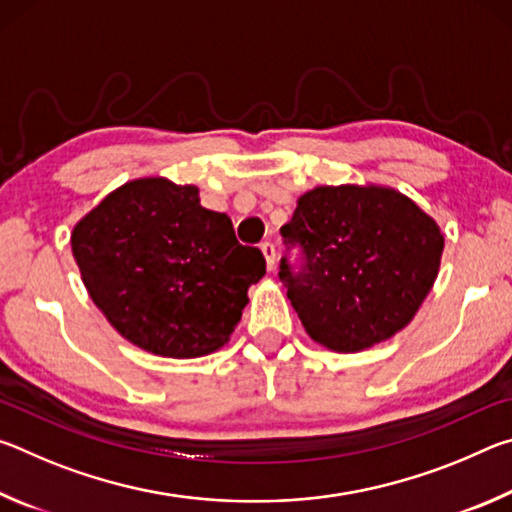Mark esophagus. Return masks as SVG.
Wrapping results in <instances>:
<instances>
[{"label":"esophagus","mask_w":512,"mask_h":512,"mask_svg":"<svg viewBox=\"0 0 512 512\" xmlns=\"http://www.w3.org/2000/svg\"><path fill=\"white\" fill-rule=\"evenodd\" d=\"M262 255L266 259V268L271 271V268L275 266V246L271 244V241H266V244H262Z\"/></svg>","instance_id":"1"}]
</instances>
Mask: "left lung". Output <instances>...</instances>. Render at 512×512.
Here are the masks:
<instances>
[{"mask_svg": "<svg viewBox=\"0 0 512 512\" xmlns=\"http://www.w3.org/2000/svg\"><path fill=\"white\" fill-rule=\"evenodd\" d=\"M305 255L280 280L305 332L334 352L388 341L418 314L438 277L445 237L409 196L384 185H323L280 228Z\"/></svg>", "mask_w": 512, "mask_h": 512, "instance_id": "8db88e82", "label": "left lung"}]
</instances>
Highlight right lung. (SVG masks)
Returning <instances> with one entry per match:
<instances>
[{"label": "right lung", "mask_w": 512, "mask_h": 512, "mask_svg": "<svg viewBox=\"0 0 512 512\" xmlns=\"http://www.w3.org/2000/svg\"><path fill=\"white\" fill-rule=\"evenodd\" d=\"M81 280L108 323L158 357L196 359L230 341L264 255L241 246L230 216L205 210L196 185L124 183L72 230Z\"/></svg>", "instance_id": "add662e5"}]
</instances>
